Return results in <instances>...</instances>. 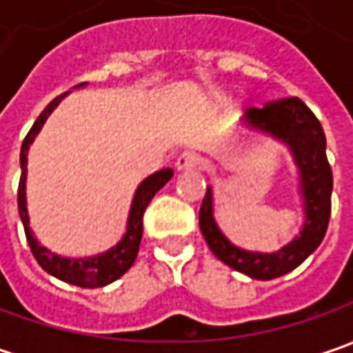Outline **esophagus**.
I'll use <instances>...</instances> for the list:
<instances>
[{
  "instance_id": "34e87169",
  "label": "esophagus",
  "mask_w": 353,
  "mask_h": 353,
  "mask_svg": "<svg viewBox=\"0 0 353 353\" xmlns=\"http://www.w3.org/2000/svg\"><path fill=\"white\" fill-rule=\"evenodd\" d=\"M200 165H202L200 157H198L196 153H192V151H184V153H181V155L176 157V163H174L176 170L196 169Z\"/></svg>"
}]
</instances>
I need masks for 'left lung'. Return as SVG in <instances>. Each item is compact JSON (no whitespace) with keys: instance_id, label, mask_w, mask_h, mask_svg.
<instances>
[{"instance_id":"1","label":"left lung","mask_w":353,"mask_h":353,"mask_svg":"<svg viewBox=\"0 0 353 353\" xmlns=\"http://www.w3.org/2000/svg\"><path fill=\"white\" fill-rule=\"evenodd\" d=\"M243 123L253 131L277 139L289 149L299 172V194L305 212L303 228L299 236L277 251L241 250L216 224L212 186H208L202 200L198 220L208 248L222 263L251 279L271 281L296 269L324 239L330 220L332 169L326 159L324 129L303 100L287 98L267 103L261 110L251 108L243 116Z\"/></svg>"}]
</instances>
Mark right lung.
<instances>
[{"label":"right lung","mask_w":353,"mask_h":353,"mask_svg":"<svg viewBox=\"0 0 353 353\" xmlns=\"http://www.w3.org/2000/svg\"><path fill=\"white\" fill-rule=\"evenodd\" d=\"M86 82L78 84L74 88H84ZM70 92H64L61 96H57L52 102L48 103L43 110V114L37 117L31 131L27 133L25 141L21 145V181L19 190H17V206H19V216L23 228H25V236L29 241V248L33 251L37 263L41 265L48 275L61 279L68 285H76L82 289H98L105 287L110 283H114L121 277L123 273H128L129 267L133 265L139 243L143 236V212L149 206L151 198L169 183L172 179V169H161L149 174L145 181L139 183L133 200H131V208L128 214V224H125V234L117 241L114 248H110L103 253L92 255V257H62L59 253H52L45 245L39 243V239L34 237L29 222V210H27V155H29V147L33 145L34 137L39 135V131L43 129L48 116L54 112V108L68 96Z\"/></svg>","instance_id":"obj_1"}]
</instances>
